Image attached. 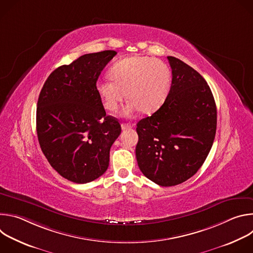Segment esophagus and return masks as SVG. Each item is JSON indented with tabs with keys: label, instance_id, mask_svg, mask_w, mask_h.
Returning <instances> with one entry per match:
<instances>
[{
	"label": "esophagus",
	"instance_id": "1",
	"mask_svg": "<svg viewBox=\"0 0 253 253\" xmlns=\"http://www.w3.org/2000/svg\"><path fill=\"white\" fill-rule=\"evenodd\" d=\"M132 126H133V125H131V124H127V123H122V124H121V127H122V129H123V130L130 129Z\"/></svg>",
	"mask_w": 253,
	"mask_h": 253
}]
</instances>
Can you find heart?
I'll return each mask as SVG.
<instances>
[{
  "mask_svg": "<svg viewBox=\"0 0 253 253\" xmlns=\"http://www.w3.org/2000/svg\"><path fill=\"white\" fill-rule=\"evenodd\" d=\"M110 76L111 79L98 81L96 89L109 111L118 109L125 95L130 99L120 112L123 117H131L139 109L143 112L156 110L164 101L170 85L167 65L149 57L125 58L111 68Z\"/></svg>",
  "mask_w": 253,
  "mask_h": 253,
  "instance_id": "1",
  "label": "heart"
}]
</instances>
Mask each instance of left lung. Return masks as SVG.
<instances>
[{
    "instance_id": "left-lung-1",
    "label": "left lung",
    "mask_w": 253,
    "mask_h": 253,
    "mask_svg": "<svg viewBox=\"0 0 253 253\" xmlns=\"http://www.w3.org/2000/svg\"><path fill=\"white\" fill-rule=\"evenodd\" d=\"M167 59L172 69L167 98L136 128L138 166L151 181L165 187L182 183L198 171L217 124L215 101L204 78L181 60Z\"/></svg>"
}]
</instances>
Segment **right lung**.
Returning <instances> with one entry per match:
<instances>
[{"label": "right lung", "instance_id": "obj_1", "mask_svg": "<svg viewBox=\"0 0 253 253\" xmlns=\"http://www.w3.org/2000/svg\"><path fill=\"white\" fill-rule=\"evenodd\" d=\"M117 53L86 54L54 70L37 104V135L50 165L65 179L83 184L104 174L121 125L107 116L96 83Z\"/></svg>", "mask_w": 253, "mask_h": 253}]
</instances>
